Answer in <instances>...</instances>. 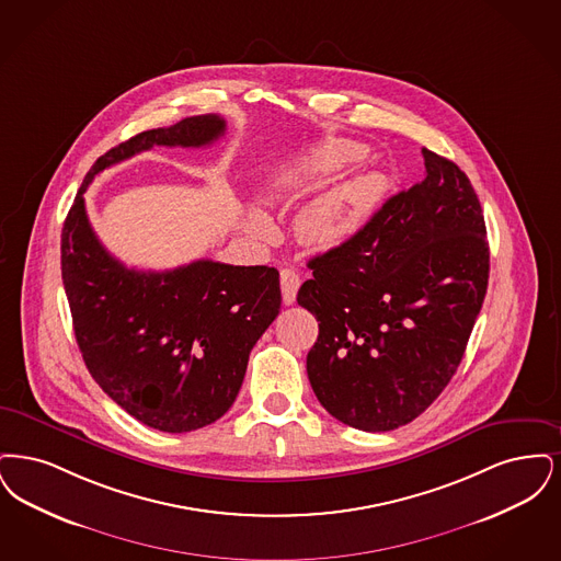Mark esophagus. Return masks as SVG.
I'll use <instances>...</instances> for the list:
<instances>
[{"label":"esophagus","mask_w":561,"mask_h":561,"mask_svg":"<svg viewBox=\"0 0 561 561\" xmlns=\"http://www.w3.org/2000/svg\"><path fill=\"white\" fill-rule=\"evenodd\" d=\"M299 285H301V278H299V274L295 270H280V291H283V301L287 306H291L293 301H295Z\"/></svg>","instance_id":"esophagus-1"}]
</instances>
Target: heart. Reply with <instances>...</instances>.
I'll return each mask as SVG.
<instances>
[{
    "instance_id": "1",
    "label": "heart",
    "mask_w": 561,
    "mask_h": 561,
    "mask_svg": "<svg viewBox=\"0 0 561 561\" xmlns=\"http://www.w3.org/2000/svg\"><path fill=\"white\" fill-rule=\"evenodd\" d=\"M365 154L366 147L360 142L333 140L301 159L297 168L280 173L278 180L280 184L293 186L304 180H314L327 173L345 170L363 161ZM383 191L386 178L381 173L368 171L327 191L324 195L317 196L301 209L297 218V232L301 241L312 247H335L343 243L377 207ZM249 226L253 232H264L268 230V219L262 214H253L249 218Z\"/></svg>"
}]
</instances>
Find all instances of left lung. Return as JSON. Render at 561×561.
<instances>
[{
  "instance_id": "1",
  "label": "left lung",
  "mask_w": 561,
  "mask_h": 561,
  "mask_svg": "<svg viewBox=\"0 0 561 561\" xmlns=\"http://www.w3.org/2000/svg\"><path fill=\"white\" fill-rule=\"evenodd\" d=\"M425 180L386 201L354 237L308 262L297 304L318 320L308 379L350 427L411 423L463 360L488 287L478 195L459 165L421 148Z\"/></svg>"
}]
</instances>
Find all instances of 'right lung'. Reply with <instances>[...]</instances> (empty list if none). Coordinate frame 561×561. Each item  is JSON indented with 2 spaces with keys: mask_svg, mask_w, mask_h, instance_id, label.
<instances>
[{
  "mask_svg": "<svg viewBox=\"0 0 561 561\" xmlns=\"http://www.w3.org/2000/svg\"><path fill=\"white\" fill-rule=\"evenodd\" d=\"M219 115L148 129L88 171L60 239L62 283L83 363L102 391L152 430L195 432L226 413L249 354L278 317V270L214 260L165 272L127 268L98 241L83 193L98 173L152 147H207Z\"/></svg>",
  "mask_w": 561,
  "mask_h": 561,
  "instance_id": "right-lung-1",
  "label": "right lung"
}]
</instances>
